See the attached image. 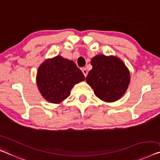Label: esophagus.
<instances>
[{
    "label": "esophagus",
    "instance_id": "1",
    "mask_svg": "<svg viewBox=\"0 0 160 160\" xmlns=\"http://www.w3.org/2000/svg\"><path fill=\"white\" fill-rule=\"evenodd\" d=\"M82 72L83 74H84L85 77H86L87 75H88V71H87L86 69H85V68H83L82 69Z\"/></svg>",
    "mask_w": 160,
    "mask_h": 160
}]
</instances>
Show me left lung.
Segmentation results:
<instances>
[{
  "label": "left lung",
  "mask_w": 160,
  "mask_h": 160,
  "mask_svg": "<svg viewBox=\"0 0 160 160\" xmlns=\"http://www.w3.org/2000/svg\"><path fill=\"white\" fill-rule=\"evenodd\" d=\"M91 65L86 81L95 95L106 102L121 98L130 82L129 71L123 62L118 57L100 54L91 59Z\"/></svg>",
  "instance_id": "left-lung-1"
}]
</instances>
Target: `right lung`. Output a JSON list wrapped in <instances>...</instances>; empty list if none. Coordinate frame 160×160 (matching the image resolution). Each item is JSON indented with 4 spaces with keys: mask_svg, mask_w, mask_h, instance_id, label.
<instances>
[{
    "mask_svg": "<svg viewBox=\"0 0 160 160\" xmlns=\"http://www.w3.org/2000/svg\"><path fill=\"white\" fill-rule=\"evenodd\" d=\"M85 79L82 71L74 62L57 56L40 65L37 83L42 96L47 101L59 103L70 96L75 84Z\"/></svg>",
    "mask_w": 160,
    "mask_h": 160,
    "instance_id": "1",
    "label": "right lung"
}]
</instances>
